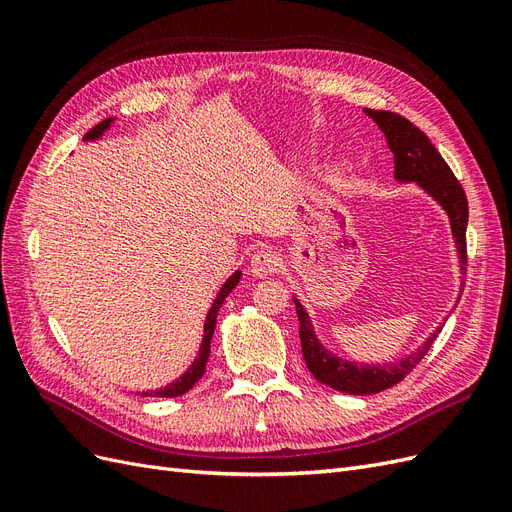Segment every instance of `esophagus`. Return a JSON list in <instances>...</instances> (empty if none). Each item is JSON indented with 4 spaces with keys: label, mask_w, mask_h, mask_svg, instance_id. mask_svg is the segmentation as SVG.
I'll use <instances>...</instances> for the list:
<instances>
[{
    "label": "esophagus",
    "mask_w": 512,
    "mask_h": 512,
    "mask_svg": "<svg viewBox=\"0 0 512 512\" xmlns=\"http://www.w3.org/2000/svg\"><path fill=\"white\" fill-rule=\"evenodd\" d=\"M280 262H282L280 254L269 250V247H265V250H260L252 256L250 271L256 277H267V275L277 273V269H280Z\"/></svg>",
    "instance_id": "1"
}]
</instances>
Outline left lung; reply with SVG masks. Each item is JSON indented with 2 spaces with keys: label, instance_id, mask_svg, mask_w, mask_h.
Returning <instances> with one entry per match:
<instances>
[{
  "label": "left lung",
  "instance_id": "1",
  "mask_svg": "<svg viewBox=\"0 0 512 512\" xmlns=\"http://www.w3.org/2000/svg\"><path fill=\"white\" fill-rule=\"evenodd\" d=\"M365 115L378 123V128L386 136V145L393 151L395 160V181L416 183L427 196L446 211L451 232L459 252V267L466 275L468 256H466V228H468V198L461 183L455 179L453 170L448 168L438 149L431 145L429 138L418 130L414 123L391 111H371L365 108ZM463 292V288H461ZM299 316V337L301 350L307 369L322 384L331 386L335 391L348 395H374L384 389H391L399 380H404L410 371L421 363L433 339L442 331V324L433 331L427 342L410 352L406 359L393 363H356L342 359L324 346L316 331L312 318H309L303 303L292 297Z\"/></svg>",
  "mask_w": 512,
  "mask_h": 512
}]
</instances>
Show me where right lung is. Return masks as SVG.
<instances>
[{"instance_id":"right-lung-1","label":"right lung","mask_w":512,"mask_h":512,"mask_svg":"<svg viewBox=\"0 0 512 512\" xmlns=\"http://www.w3.org/2000/svg\"><path fill=\"white\" fill-rule=\"evenodd\" d=\"M113 121H115V117H108V119L100 121L96 128H91V130L85 134L83 141H98V138H102V134L113 126ZM239 280H241V271H235V273H232V275L228 277V280L222 284V288H220V292H218V297H215V301H213V305H211V309H209V314H207V318H205L203 342H200L198 354H196V359L192 361V365H190L188 369H185L177 380H173L170 384L162 386V389L145 391V393H143L145 397H179V395H183V393H188V391L192 389V386H194L200 378H203L205 369H207V359H209V354H211V337H213V331H215V322H218V312H220V307H222V303L226 301L228 294L232 292V288H235V286L239 284Z\"/></svg>"}]
</instances>
